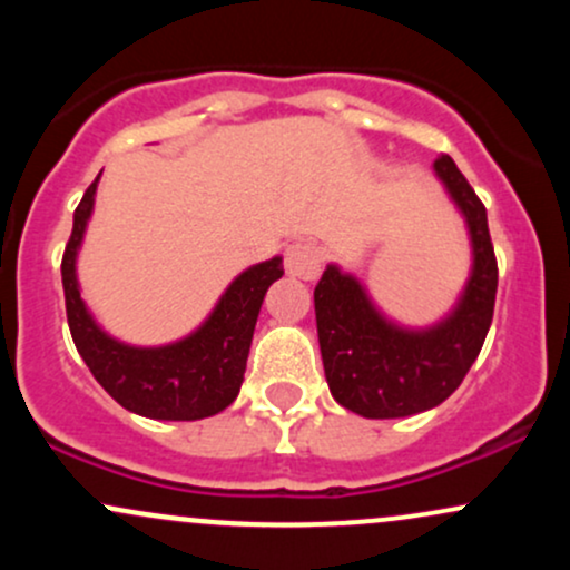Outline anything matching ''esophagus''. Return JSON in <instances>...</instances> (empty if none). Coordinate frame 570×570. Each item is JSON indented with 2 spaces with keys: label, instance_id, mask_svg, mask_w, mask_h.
Returning a JSON list of instances; mask_svg holds the SVG:
<instances>
[{
  "label": "esophagus",
  "instance_id": "1",
  "mask_svg": "<svg viewBox=\"0 0 570 570\" xmlns=\"http://www.w3.org/2000/svg\"><path fill=\"white\" fill-rule=\"evenodd\" d=\"M322 271V248L311 240H294L286 248V273L303 281H311Z\"/></svg>",
  "mask_w": 570,
  "mask_h": 570
}]
</instances>
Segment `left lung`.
Instances as JSON below:
<instances>
[{"instance_id": "1", "label": "left lung", "mask_w": 570, "mask_h": 570, "mask_svg": "<svg viewBox=\"0 0 570 570\" xmlns=\"http://www.w3.org/2000/svg\"><path fill=\"white\" fill-rule=\"evenodd\" d=\"M434 171L466 217L474 267L453 316L426 332L399 330L370 303L367 292L335 265L313 292L324 375L332 396L356 415L404 417L442 404L461 385L493 322L499 263L488 230V214L466 176L450 155Z\"/></svg>"}]
</instances>
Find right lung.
Listing matches in <instances>:
<instances>
[{"mask_svg": "<svg viewBox=\"0 0 570 570\" xmlns=\"http://www.w3.org/2000/svg\"><path fill=\"white\" fill-rule=\"evenodd\" d=\"M98 176L85 189L80 206L75 208V227L61 259L71 340L101 389L136 415L155 417V421H200L217 415L230 407L244 383L254 324L265 292L273 281L284 276L281 257L240 273L230 289L222 294L208 322L179 343L163 348H134L117 343L107 332L98 330L90 313L85 311L75 276L77 248L82 244L85 225L94 212Z\"/></svg>", "mask_w": 570, "mask_h": 570, "instance_id": "1", "label": "right lung"}]
</instances>
